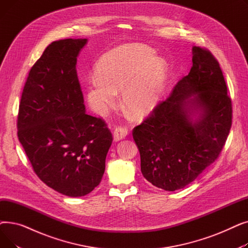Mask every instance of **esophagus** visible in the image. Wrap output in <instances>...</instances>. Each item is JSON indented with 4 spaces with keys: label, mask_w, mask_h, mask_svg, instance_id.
Wrapping results in <instances>:
<instances>
[{
    "label": "esophagus",
    "mask_w": 248,
    "mask_h": 248,
    "mask_svg": "<svg viewBox=\"0 0 248 248\" xmlns=\"http://www.w3.org/2000/svg\"><path fill=\"white\" fill-rule=\"evenodd\" d=\"M126 135H127L126 127H122V126L116 127L113 132V140L119 141V140L124 139L126 137Z\"/></svg>",
    "instance_id": "34e87169"
}]
</instances>
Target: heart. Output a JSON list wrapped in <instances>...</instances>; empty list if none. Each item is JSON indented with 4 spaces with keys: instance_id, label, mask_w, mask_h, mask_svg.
Segmentation results:
<instances>
[{
    "instance_id": "b5f03b06",
    "label": "heart",
    "mask_w": 248,
    "mask_h": 248,
    "mask_svg": "<svg viewBox=\"0 0 248 248\" xmlns=\"http://www.w3.org/2000/svg\"><path fill=\"white\" fill-rule=\"evenodd\" d=\"M85 87L90 108L106 113L122 90L124 108L137 119L149 115L160 103L165 91L166 61L149 46L126 44L102 55Z\"/></svg>"
}]
</instances>
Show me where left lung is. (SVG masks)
I'll list each match as a JSON object with an SVG mask.
<instances>
[{
	"mask_svg": "<svg viewBox=\"0 0 248 248\" xmlns=\"http://www.w3.org/2000/svg\"><path fill=\"white\" fill-rule=\"evenodd\" d=\"M192 54L189 74L133 131L142 176L166 191L185 188L210 166L231 127V99L219 63L197 46Z\"/></svg>",
	"mask_w": 248,
	"mask_h": 248,
	"instance_id": "1",
	"label": "left lung"
}]
</instances>
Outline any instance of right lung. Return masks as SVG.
<instances>
[{
    "mask_svg": "<svg viewBox=\"0 0 248 248\" xmlns=\"http://www.w3.org/2000/svg\"><path fill=\"white\" fill-rule=\"evenodd\" d=\"M87 39L52 42L31 68L18 114V138L36 175L53 190L81 197L97 187L112 136L85 113L76 63Z\"/></svg>",
    "mask_w": 248,
    "mask_h": 248,
    "instance_id": "1",
    "label": "right lung"
}]
</instances>
